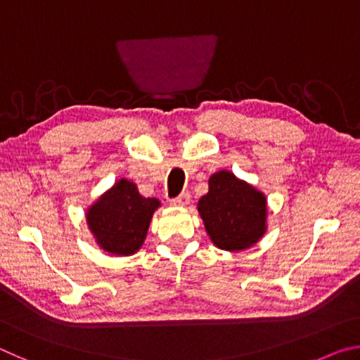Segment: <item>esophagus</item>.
<instances>
[{"label": "esophagus", "instance_id": "1", "mask_svg": "<svg viewBox=\"0 0 360 360\" xmlns=\"http://www.w3.org/2000/svg\"><path fill=\"white\" fill-rule=\"evenodd\" d=\"M188 203H191V195H188L187 192L181 193L179 197H176L174 200H172L173 206H181V208H184V206H187Z\"/></svg>", "mask_w": 360, "mask_h": 360}]
</instances>
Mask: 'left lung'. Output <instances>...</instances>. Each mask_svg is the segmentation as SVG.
I'll return each instance as SVG.
<instances>
[{
	"label": "left lung",
	"instance_id": "obj_1",
	"mask_svg": "<svg viewBox=\"0 0 360 360\" xmlns=\"http://www.w3.org/2000/svg\"><path fill=\"white\" fill-rule=\"evenodd\" d=\"M208 187L197 210L214 246L236 252L259 243L268 227L265 193L229 169L212 173Z\"/></svg>",
	"mask_w": 360,
	"mask_h": 360
}]
</instances>
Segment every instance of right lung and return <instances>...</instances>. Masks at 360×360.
<instances>
[{"label":"right lung","mask_w":360,"mask_h":360,"mask_svg":"<svg viewBox=\"0 0 360 360\" xmlns=\"http://www.w3.org/2000/svg\"><path fill=\"white\" fill-rule=\"evenodd\" d=\"M158 208L157 198L143 197L135 182L120 178L89 206L85 219L100 249L127 257L144 245L152 216Z\"/></svg>","instance_id":"right-lung-1"}]
</instances>
